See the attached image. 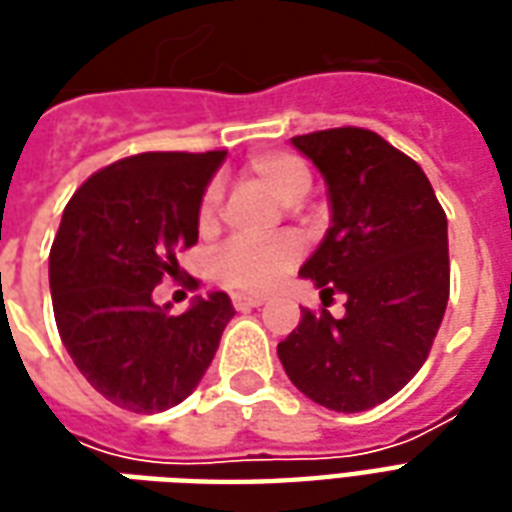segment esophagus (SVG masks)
Segmentation results:
<instances>
[{"instance_id":"obj_1","label":"esophagus","mask_w":512,"mask_h":512,"mask_svg":"<svg viewBox=\"0 0 512 512\" xmlns=\"http://www.w3.org/2000/svg\"><path fill=\"white\" fill-rule=\"evenodd\" d=\"M263 296H246V293H233V307L235 310H252V307H260L263 304Z\"/></svg>"}]
</instances>
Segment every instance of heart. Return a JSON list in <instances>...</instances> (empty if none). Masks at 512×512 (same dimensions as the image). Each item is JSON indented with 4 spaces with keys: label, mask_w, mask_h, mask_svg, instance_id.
<instances>
[{
    "label": "heart",
    "mask_w": 512,
    "mask_h": 512,
    "mask_svg": "<svg viewBox=\"0 0 512 512\" xmlns=\"http://www.w3.org/2000/svg\"><path fill=\"white\" fill-rule=\"evenodd\" d=\"M246 175L285 208L301 205L312 191L310 167L290 153H260L249 158ZM219 202H222V189L219 183H211L202 191L200 230H213ZM296 260H299V241L293 235H279L266 244L230 241L213 260V274L224 288L241 290V293H268L296 266Z\"/></svg>",
    "instance_id": "1"
}]
</instances>
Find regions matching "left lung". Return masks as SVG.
Listing matches in <instances>:
<instances>
[{
  "label": "left lung",
  "instance_id": "obj_1",
  "mask_svg": "<svg viewBox=\"0 0 512 512\" xmlns=\"http://www.w3.org/2000/svg\"><path fill=\"white\" fill-rule=\"evenodd\" d=\"M321 169L332 227L301 266L345 315L301 310L277 345L304 395L332 411H367L417 376L450 299L447 216L414 158L367 128L293 136ZM326 307V304H323Z\"/></svg>",
  "mask_w": 512,
  "mask_h": 512
}]
</instances>
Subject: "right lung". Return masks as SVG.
Returning a JSON list of instances; mask_svg holds the SVG:
<instances>
[{
  "instance_id": "add662e5",
  "label": "right lung",
  "mask_w": 512,
  "mask_h": 512,
  "mask_svg": "<svg viewBox=\"0 0 512 512\" xmlns=\"http://www.w3.org/2000/svg\"><path fill=\"white\" fill-rule=\"evenodd\" d=\"M224 150L139 153L73 191L49 255L54 321L73 365L115 406L153 414L194 392L235 315L227 293L172 315L153 288L197 244L200 200Z\"/></svg>"
}]
</instances>
